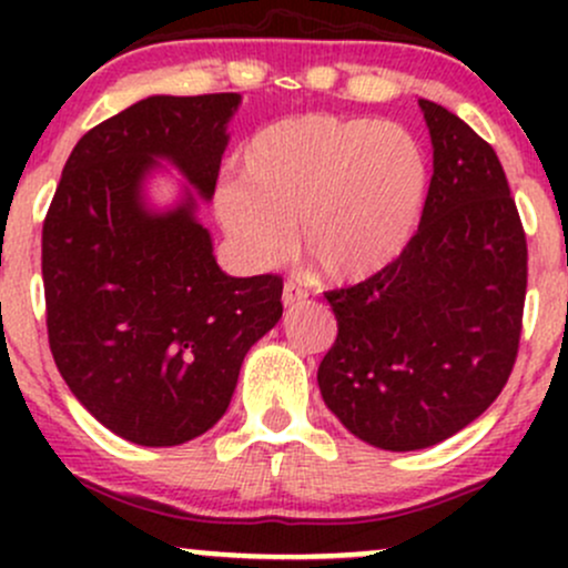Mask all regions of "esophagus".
Instances as JSON below:
<instances>
[{
  "instance_id": "1",
  "label": "esophagus",
  "mask_w": 568,
  "mask_h": 568,
  "mask_svg": "<svg viewBox=\"0 0 568 568\" xmlns=\"http://www.w3.org/2000/svg\"><path fill=\"white\" fill-rule=\"evenodd\" d=\"M306 296H310V293H306L304 285H298L296 280H285V285H283V304L285 306L302 304Z\"/></svg>"
}]
</instances>
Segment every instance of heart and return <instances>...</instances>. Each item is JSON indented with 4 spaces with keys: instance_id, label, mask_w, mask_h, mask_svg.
<instances>
[{
    "instance_id": "b5f03b06",
    "label": "heart",
    "mask_w": 568,
    "mask_h": 568,
    "mask_svg": "<svg viewBox=\"0 0 568 568\" xmlns=\"http://www.w3.org/2000/svg\"><path fill=\"white\" fill-rule=\"evenodd\" d=\"M425 192L427 158L406 128L296 114L245 143L216 216L247 262H280L298 221V245L323 277L363 280L408 243Z\"/></svg>"
}]
</instances>
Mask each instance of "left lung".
<instances>
[{"mask_svg":"<svg viewBox=\"0 0 568 568\" xmlns=\"http://www.w3.org/2000/svg\"><path fill=\"white\" fill-rule=\"evenodd\" d=\"M433 139L419 230L384 270L325 291L338 334L325 406L384 452L452 438L497 400L524 328L529 247L501 162L459 116L419 101Z\"/></svg>","mask_w":568,"mask_h":568,"instance_id":"left-lung-1","label":"left lung"}]
</instances>
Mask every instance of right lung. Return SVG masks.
Wrapping results in <instances>:
<instances>
[{
  "label": "right lung",
  "mask_w": 568,
  "mask_h": 568,
  "mask_svg": "<svg viewBox=\"0 0 568 568\" xmlns=\"http://www.w3.org/2000/svg\"><path fill=\"white\" fill-rule=\"evenodd\" d=\"M237 93L152 95L77 141L42 224L50 352L90 414L139 446H179L230 406L245 352L283 315V277H230L194 200L141 205L154 158L211 197Z\"/></svg>",
  "instance_id": "right-lung-1"
}]
</instances>
